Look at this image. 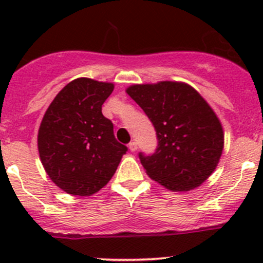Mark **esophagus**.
<instances>
[{"instance_id":"obj_1","label":"esophagus","mask_w":263,"mask_h":263,"mask_svg":"<svg viewBox=\"0 0 263 263\" xmlns=\"http://www.w3.org/2000/svg\"><path fill=\"white\" fill-rule=\"evenodd\" d=\"M128 148L132 151V153H135V151L137 150V142L136 141H131V142H129Z\"/></svg>"}]
</instances>
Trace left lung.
Wrapping results in <instances>:
<instances>
[{"mask_svg":"<svg viewBox=\"0 0 263 263\" xmlns=\"http://www.w3.org/2000/svg\"><path fill=\"white\" fill-rule=\"evenodd\" d=\"M126 91L156 131L155 153L139 154L147 176L176 192L202 184L224 147L221 123L206 100L192 86L177 81L132 85Z\"/></svg>","mask_w":263,"mask_h":263,"instance_id":"obj_1","label":"left lung"}]
</instances>
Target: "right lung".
Instances as JSON below:
<instances>
[{
    "instance_id": "1",
    "label": "right lung",
    "mask_w": 263,
    "mask_h": 263,
    "mask_svg": "<svg viewBox=\"0 0 263 263\" xmlns=\"http://www.w3.org/2000/svg\"><path fill=\"white\" fill-rule=\"evenodd\" d=\"M115 85L80 78L68 82L42 119L38 150L49 178L65 192L90 196L104 187L127 146L119 144L102 105Z\"/></svg>"
}]
</instances>
